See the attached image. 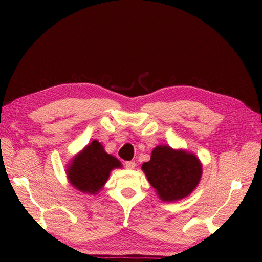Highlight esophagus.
<instances>
[{"mask_svg":"<svg viewBox=\"0 0 262 262\" xmlns=\"http://www.w3.org/2000/svg\"><path fill=\"white\" fill-rule=\"evenodd\" d=\"M125 166L128 170H133V168H135V162H126L125 163Z\"/></svg>","mask_w":262,"mask_h":262,"instance_id":"obj_1","label":"esophagus"}]
</instances>
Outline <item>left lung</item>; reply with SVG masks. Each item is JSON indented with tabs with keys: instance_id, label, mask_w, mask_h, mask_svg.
<instances>
[{
	"instance_id": "left-lung-1",
	"label": "left lung",
	"mask_w": 262,
	"mask_h": 262,
	"mask_svg": "<svg viewBox=\"0 0 262 262\" xmlns=\"http://www.w3.org/2000/svg\"><path fill=\"white\" fill-rule=\"evenodd\" d=\"M142 170L163 201L181 200L193 192L202 176V165L194 154L158 145Z\"/></svg>"
}]
</instances>
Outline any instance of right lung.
<instances>
[{"mask_svg": "<svg viewBox=\"0 0 262 262\" xmlns=\"http://www.w3.org/2000/svg\"><path fill=\"white\" fill-rule=\"evenodd\" d=\"M118 167H121V162L106 152L95 140L68 164L67 176L69 183L79 192L97 194L107 181L111 171Z\"/></svg>", "mask_w": 262, "mask_h": 262, "instance_id": "right-lung-1", "label": "right lung"}]
</instances>
